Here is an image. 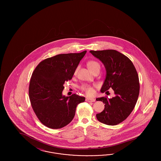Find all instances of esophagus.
I'll use <instances>...</instances> for the list:
<instances>
[{
  "instance_id": "obj_1",
  "label": "esophagus",
  "mask_w": 161,
  "mask_h": 161,
  "mask_svg": "<svg viewBox=\"0 0 161 161\" xmlns=\"http://www.w3.org/2000/svg\"><path fill=\"white\" fill-rule=\"evenodd\" d=\"M86 101L87 102H95V99L94 98H87L86 99Z\"/></svg>"
}]
</instances>
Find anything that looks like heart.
Wrapping results in <instances>:
<instances>
[{"mask_svg":"<svg viewBox=\"0 0 161 161\" xmlns=\"http://www.w3.org/2000/svg\"><path fill=\"white\" fill-rule=\"evenodd\" d=\"M87 66L89 68V69H90L91 71L94 70L95 69H97V68H100V64L97 62V61H94V60H91V61L87 62ZM77 72V70H75V73ZM80 89L85 92V93L87 95H92L94 93V90L93 87L90 85L88 84H83L81 87Z\"/></svg>","mask_w":161,"mask_h":161,"instance_id":"obj_1","label":"heart"}]
</instances>
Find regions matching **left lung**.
<instances>
[{
	"mask_svg": "<svg viewBox=\"0 0 161 161\" xmlns=\"http://www.w3.org/2000/svg\"><path fill=\"white\" fill-rule=\"evenodd\" d=\"M90 53L103 63L106 70L101 92L112 88L115 94L112 98L96 99L105 104L104 110L97 114V118L107 125H117L130 115L137 102L139 93L137 71L130 59L117 51L108 49L91 51Z\"/></svg>",
	"mask_w": 161,
	"mask_h": 161,
	"instance_id": "8db88e82",
	"label": "left lung"
}]
</instances>
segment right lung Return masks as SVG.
<instances>
[{"label":"right lung","instance_id":"right-lung-1","mask_svg":"<svg viewBox=\"0 0 161 161\" xmlns=\"http://www.w3.org/2000/svg\"><path fill=\"white\" fill-rule=\"evenodd\" d=\"M57 55L41 61L30 80L29 97L40 121L46 127L61 129L72 121L77 105L85 98L76 94L62 95L66 81L70 80L80 60L86 53Z\"/></svg>","mask_w":161,"mask_h":161}]
</instances>
